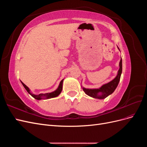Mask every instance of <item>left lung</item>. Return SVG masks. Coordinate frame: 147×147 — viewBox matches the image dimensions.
<instances>
[{"label":"left lung","instance_id":"1","mask_svg":"<svg viewBox=\"0 0 147 147\" xmlns=\"http://www.w3.org/2000/svg\"><path fill=\"white\" fill-rule=\"evenodd\" d=\"M119 65V69L118 70V74L113 80L104 84L98 89H86L83 88L84 92L89 96L99 99H104L111 94H112L115 90V89L117 88L119 82L120 77H121L122 73V59L120 60Z\"/></svg>","mask_w":147,"mask_h":147}]
</instances>
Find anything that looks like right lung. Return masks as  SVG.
<instances>
[{"label": "right lung", "instance_id": "obj_1", "mask_svg": "<svg viewBox=\"0 0 147 147\" xmlns=\"http://www.w3.org/2000/svg\"><path fill=\"white\" fill-rule=\"evenodd\" d=\"M63 80H62L61 81L60 83H59V85L58 86V88H57V90L55 91H53L52 92H50V93H45V94H38V95H35L34 94H32L30 92V90L29 88L26 85V84H24L23 82H21L22 84H23V86L24 87V88L26 90V91H27L28 92V93L29 94H30L31 96H32L34 98H35V99L37 100H40V99H42L43 98H45V99H50V98H53V97H57V96H59L60 94V93L62 91V90H63Z\"/></svg>", "mask_w": 147, "mask_h": 147}]
</instances>
